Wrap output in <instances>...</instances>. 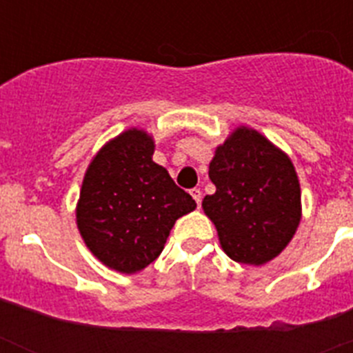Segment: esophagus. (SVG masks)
I'll return each instance as SVG.
<instances>
[{
	"mask_svg": "<svg viewBox=\"0 0 353 353\" xmlns=\"http://www.w3.org/2000/svg\"><path fill=\"white\" fill-rule=\"evenodd\" d=\"M191 196L194 198L196 203H201V198H203V194H201V189H198V187H194V189H191Z\"/></svg>",
	"mask_w": 353,
	"mask_h": 353,
	"instance_id": "1",
	"label": "esophagus"
}]
</instances>
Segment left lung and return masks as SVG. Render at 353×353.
<instances>
[{"label": "left lung", "mask_w": 353, "mask_h": 353, "mask_svg": "<svg viewBox=\"0 0 353 353\" xmlns=\"http://www.w3.org/2000/svg\"><path fill=\"white\" fill-rule=\"evenodd\" d=\"M215 192L203 210L232 260L263 265L288 245L301 223V185L292 161L256 130L242 127L215 150Z\"/></svg>", "instance_id": "left-lung-1"}]
</instances>
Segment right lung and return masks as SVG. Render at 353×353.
I'll return each mask as SVG.
<instances>
[{"mask_svg":"<svg viewBox=\"0 0 353 353\" xmlns=\"http://www.w3.org/2000/svg\"><path fill=\"white\" fill-rule=\"evenodd\" d=\"M152 155V138L130 129L109 141L84 174L77 228L90 251L118 272H138L152 263L174 221L196 208L191 194Z\"/></svg>","mask_w":353,"mask_h":353,"instance_id":"1","label":"right lung"}]
</instances>
